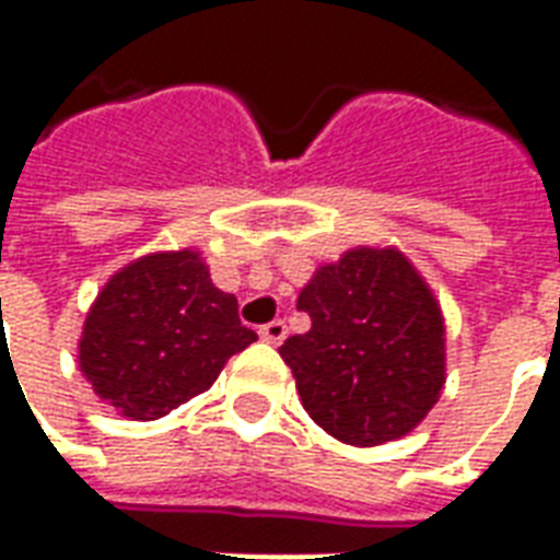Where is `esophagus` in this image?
Returning a JSON list of instances; mask_svg holds the SVG:
<instances>
[{"label":"esophagus","instance_id":"esophagus-1","mask_svg":"<svg viewBox=\"0 0 560 560\" xmlns=\"http://www.w3.org/2000/svg\"><path fill=\"white\" fill-rule=\"evenodd\" d=\"M288 336V327H284V320H269L260 327V339L269 341V345H281Z\"/></svg>","mask_w":560,"mask_h":560}]
</instances>
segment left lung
<instances>
[{"mask_svg":"<svg viewBox=\"0 0 560 560\" xmlns=\"http://www.w3.org/2000/svg\"><path fill=\"white\" fill-rule=\"evenodd\" d=\"M312 329L279 348L308 417L345 444L408 434L444 387V317L396 248H353L296 300Z\"/></svg>","mask_w":560,"mask_h":560,"instance_id":"8db88e82","label":"left lung"}]
</instances>
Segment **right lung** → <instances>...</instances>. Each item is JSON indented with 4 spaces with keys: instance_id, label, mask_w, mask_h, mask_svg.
Segmentation results:
<instances>
[{
    "instance_id": "add662e5",
    "label": "right lung",
    "mask_w": 560,
    "mask_h": 560,
    "mask_svg": "<svg viewBox=\"0 0 560 560\" xmlns=\"http://www.w3.org/2000/svg\"><path fill=\"white\" fill-rule=\"evenodd\" d=\"M236 308L197 252L140 257L90 308L80 372L119 413L159 420L212 387L233 353L257 341Z\"/></svg>"
}]
</instances>
